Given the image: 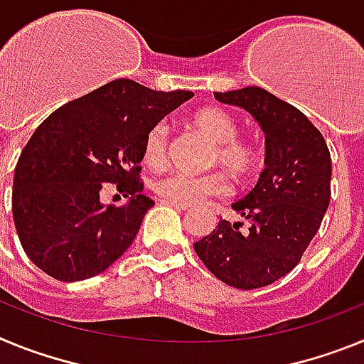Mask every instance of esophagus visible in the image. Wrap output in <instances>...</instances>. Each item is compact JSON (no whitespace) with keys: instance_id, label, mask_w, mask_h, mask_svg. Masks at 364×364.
<instances>
[{"instance_id":"obj_1","label":"esophagus","mask_w":364,"mask_h":364,"mask_svg":"<svg viewBox=\"0 0 364 364\" xmlns=\"http://www.w3.org/2000/svg\"><path fill=\"white\" fill-rule=\"evenodd\" d=\"M164 204L171 205V208H176V210H180V211H186L189 208V205H186V204H176V202H169V200H164Z\"/></svg>"}]
</instances>
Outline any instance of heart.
<instances>
[{"label":"heart","mask_w":364,"mask_h":364,"mask_svg":"<svg viewBox=\"0 0 364 364\" xmlns=\"http://www.w3.org/2000/svg\"><path fill=\"white\" fill-rule=\"evenodd\" d=\"M191 124L213 142L211 164H220L235 178H247L259 166L260 151L257 144L239 136V122L220 107H202L193 112ZM169 127L166 122H156L147 129L142 144V160L151 169H160L167 162ZM154 193L162 200L193 205L230 193V182L222 173L188 175L169 173L154 180Z\"/></svg>","instance_id":"1"}]
</instances>
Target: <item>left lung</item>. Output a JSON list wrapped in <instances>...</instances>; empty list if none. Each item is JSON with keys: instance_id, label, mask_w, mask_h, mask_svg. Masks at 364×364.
Segmentation results:
<instances>
[{"instance_id": "obj_1", "label": "left lung", "mask_w": 364, "mask_h": 364, "mask_svg": "<svg viewBox=\"0 0 364 364\" xmlns=\"http://www.w3.org/2000/svg\"><path fill=\"white\" fill-rule=\"evenodd\" d=\"M215 98L255 117L266 134V167L255 188L233 204L247 230L224 218L195 242V252L222 282L255 290L290 273L319 231L332 193V159L321 131L266 89L246 87Z\"/></svg>"}]
</instances>
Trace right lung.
<instances>
[{"instance_id": "add662e5", "label": "right lung", "mask_w": 364, "mask_h": 364, "mask_svg": "<svg viewBox=\"0 0 364 364\" xmlns=\"http://www.w3.org/2000/svg\"><path fill=\"white\" fill-rule=\"evenodd\" d=\"M191 96L120 78L45 118L21 151L12 189L19 242L41 272L83 281L124 255L154 205L142 195L144 136ZM111 183L130 197L127 205L99 202Z\"/></svg>"}]
</instances>
